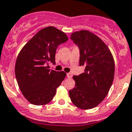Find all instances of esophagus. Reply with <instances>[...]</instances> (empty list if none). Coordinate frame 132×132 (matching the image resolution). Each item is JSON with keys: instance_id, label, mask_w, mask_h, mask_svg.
<instances>
[{"instance_id": "esophagus-1", "label": "esophagus", "mask_w": 132, "mask_h": 132, "mask_svg": "<svg viewBox=\"0 0 132 132\" xmlns=\"http://www.w3.org/2000/svg\"><path fill=\"white\" fill-rule=\"evenodd\" d=\"M66 76H67V77L68 78H72V75L71 73H67V74H66Z\"/></svg>"}]
</instances>
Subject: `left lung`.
<instances>
[{
  "label": "left lung",
  "instance_id": "obj_1",
  "mask_svg": "<svg viewBox=\"0 0 132 132\" xmlns=\"http://www.w3.org/2000/svg\"><path fill=\"white\" fill-rule=\"evenodd\" d=\"M70 39L80 50V66L84 72L74 76L75 88L69 91L72 102L83 110L94 108L106 98L114 80L115 65L110 50L88 30L75 32Z\"/></svg>",
  "mask_w": 132,
  "mask_h": 132
}]
</instances>
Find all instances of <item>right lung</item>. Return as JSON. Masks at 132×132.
<instances>
[{
    "label": "right lung",
    "instance_id": "1",
    "mask_svg": "<svg viewBox=\"0 0 132 132\" xmlns=\"http://www.w3.org/2000/svg\"><path fill=\"white\" fill-rule=\"evenodd\" d=\"M68 38L53 26L40 30L22 48L17 57L15 75L18 86L30 103L42 106L53 99L66 74L48 69L55 64L56 51Z\"/></svg>",
    "mask_w": 132,
    "mask_h": 132
}]
</instances>
